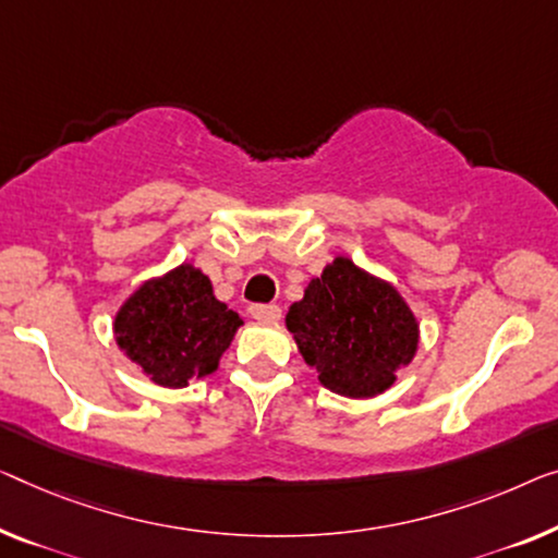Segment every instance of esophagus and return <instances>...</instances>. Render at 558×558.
<instances>
[{
	"instance_id": "esophagus-1",
	"label": "esophagus",
	"mask_w": 558,
	"mask_h": 558,
	"mask_svg": "<svg viewBox=\"0 0 558 558\" xmlns=\"http://www.w3.org/2000/svg\"><path fill=\"white\" fill-rule=\"evenodd\" d=\"M251 315L260 323H278L282 318V311L278 305H253Z\"/></svg>"
}]
</instances>
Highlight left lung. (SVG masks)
<instances>
[{
  "mask_svg": "<svg viewBox=\"0 0 558 558\" xmlns=\"http://www.w3.org/2000/svg\"><path fill=\"white\" fill-rule=\"evenodd\" d=\"M286 328L320 386L345 398H376L418 353L421 323L393 282L338 255L288 307Z\"/></svg>",
  "mask_w": 558,
  "mask_h": 558,
  "instance_id": "obj_1",
  "label": "left lung"
}]
</instances>
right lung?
Masks as SVG:
<instances>
[{"label": "right lung", "mask_w": 558, "mask_h": 558, "mask_svg": "<svg viewBox=\"0 0 558 558\" xmlns=\"http://www.w3.org/2000/svg\"><path fill=\"white\" fill-rule=\"evenodd\" d=\"M243 318L218 301L213 280L193 263L132 290L112 320L114 343L143 376L162 388H185L218 371Z\"/></svg>", "instance_id": "right-lung-1"}]
</instances>
